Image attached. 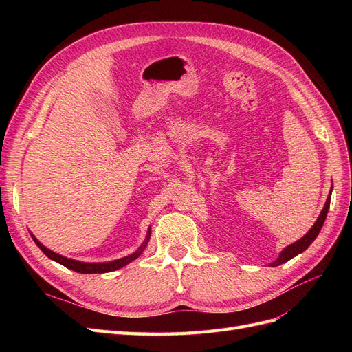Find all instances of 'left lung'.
Wrapping results in <instances>:
<instances>
[{
	"instance_id": "left-lung-1",
	"label": "left lung",
	"mask_w": 352,
	"mask_h": 352,
	"mask_svg": "<svg viewBox=\"0 0 352 352\" xmlns=\"http://www.w3.org/2000/svg\"><path fill=\"white\" fill-rule=\"evenodd\" d=\"M330 194H332V190H330ZM330 194H329V197H327V201H326V204H324V207H323V210H322V212H320V216H318L317 221L314 223V226H313L310 230H308L307 235H304L300 241H296V242H294V243H291V245H287V247L280 252L279 258L270 264L272 267H276V265H280V264H283V263H286V261H289L291 258L295 257V255L301 254L302 251H305V250L313 243V241L317 238L318 233H320L323 223H324V220H326L327 210H329V206H330Z\"/></svg>"
}]
</instances>
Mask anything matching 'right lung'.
Returning <instances> with one entry per match:
<instances>
[{"instance_id": "add662e5", "label": "right lung", "mask_w": 352, "mask_h": 352, "mask_svg": "<svg viewBox=\"0 0 352 352\" xmlns=\"http://www.w3.org/2000/svg\"><path fill=\"white\" fill-rule=\"evenodd\" d=\"M150 236H151V230H148L144 243L133 254L127 255V257L114 260V261H107V263H83V261H78V260H72V258H67V257H63V255L48 250L34 235H32V238H34L35 243L41 248V251L47 255L48 258L63 264V265H65V267H67L70 270H74V272H78V273H85V274H88V273H109V272H114L117 269H122L123 265L129 264L131 261H133V260H136L138 257H140V255L142 254V251L145 250L148 241H150Z\"/></svg>"}]
</instances>
